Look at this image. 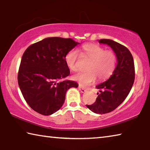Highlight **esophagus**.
Listing matches in <instances>:
<instances>
[{
  "label": "esophagus",
  "instance_id": "obj_1",
  "mask_svg": "<svg viewBox=\"0 0 150 150\" xmlns=\"http://www.w3.org/2000/svg\"><path fill=\"white\" fill-rule=\"evenodd\" d=\"M79 91H80L81 92H83V93H84V92H85L86 91V89H85V88H84V87L81 86H79Z\"/></svg>",
  "mask_w": 150,
  "mask_h": 150
}]
</instances>
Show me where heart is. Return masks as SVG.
Instances as JSON below:
<instances>
[{
	"instance_id": "1",
	"label": "heart",
	"mask_w": 150,
	"mask_h": 150,
	"mask_svg": "<svg viewBox=\"0 0 150 150\" xmlns=\"http://www.w3.org/2000/svg\"><path fill=\"white\" fill-rule=\"evenodd\" d=\"M79 52L90 61L86 66V71L73 75V80L81 85L88 86L94 83L96 77L99 81H103L113 74L117 63V57L113 51L105 50L99 45L89 43L83 45ZM77 58L78 51L75 49L69 50L65 56V62L73 71L78 70Z\"/></svg>"
}]
</instances>
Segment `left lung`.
Listing matches in <instances>:
<instances>
[{"instance_id": "left-lung-1", "label": "left lung", "mask_w": 150, "mask_h": 150, "mask_svg": "<svg viewBox=\"0 0 150 150\" xmlns=\"http://www.w3.org/2000/svg\"><path fill=\"white\" fill-rule=\"evenodd\" d=\"M113 49L117 57V64L108 80L97 85L100 90L96 102L87 108L94 113L104 114L113 111L126 99L134 81V59L129 49L110 39H100Z\"/></svg>"}]
</instances>
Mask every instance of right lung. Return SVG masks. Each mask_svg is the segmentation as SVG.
I'll list each match as a JSON object with an SVG mask.
<instances>
[{"label":"right lung","mask_w":150,"mask_h":150,"mask_svg":"<svg viewBox=\"0 0 150 150\" xmlns=\"http://www.w3.org/2000/svg\"><path fill=\"white\" fill-rule=\"evenodd\" d=\"M79 42L71 39L48 37L31 45L21 58L18 81L21 93L33 110L43 115L56 112L63 105L67 91L77 88L65 56Z\"/></svg>","instance_id":"1"}]
</instances>
